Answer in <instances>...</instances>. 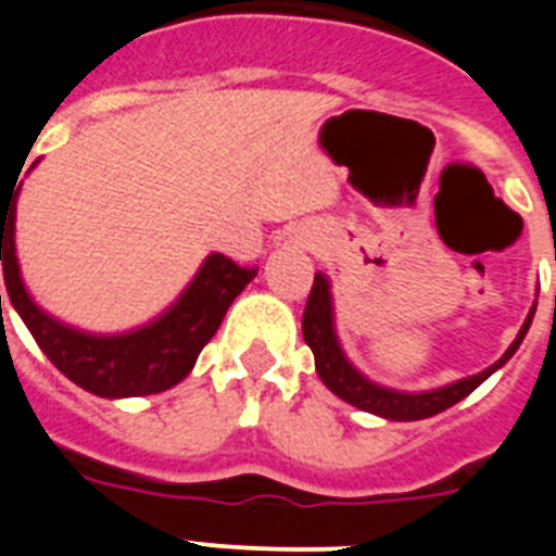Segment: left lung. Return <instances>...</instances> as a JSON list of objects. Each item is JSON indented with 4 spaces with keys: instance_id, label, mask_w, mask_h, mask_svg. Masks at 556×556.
Wrapping results in <instances>:
<instances>
[{
    "instance_id": "1",
    "label": "left lung",
    "mask_w": 556,
    "mask_h": 556,
    "mask_svg": "<svg viewBox=\"0 0 556 556\" xmlns=\"http://www.w3.org/2000/svg\"><path fill=\"white\" fill-rule=\"evenodd\" d=\"M534 308L529 312L527 323L520 328L518 339H515L509 351L495 362L493 367L488 370H481L479 376L462 378L456 384L443 387V390L434 392H417V395H406V392H392L384 390V387L372 384L367 381L362 372L353 370L351 365L345 362L342 351H339V342L333 337V320H331V294H328V281L326 275L317 273L314 275L312 292H308L306 308H303V339H306V345L312 348L314 362H317V372L326 381L328 390L333 395H339L348 404L358 406V409L372 412V415L390 417V420H424V417L437 415V412L448 409V406L459 404L462 397H468L476 387L490 376V372L498 370L527 337L529 326H532Z\"/></svg>"
}]
</instances>
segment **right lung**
<instances>
[{"label": "right lung", "instance_id": "obj_1", "mask_svg": "<svg viewBox=\"0 0 556 556\" xmlns=\"http://www.w3.org/2000/svg\"><path fill=\"white\" fill-rule=\"evenodd\" d=\"M13 223L16 191H10L8 200L0 198V262L10 303L22 314L24 326L49 362L77 387L102 397L155 395L184 381L200 351L217 333L236 294L258 273V267H239L228 255L214 253L205 258L184 298L161 320L122 337H91L61 326L33 303L18 275Z\"/></svg>", "mask_w": 556, "mask_h": 556}]
</instances>
